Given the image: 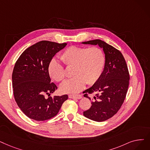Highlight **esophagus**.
<instances>
[{
  "instance_id": "esophagus-1",
  "label": "esophagus",
  "mask_w": 150,
  "mask_h": 150,
  "mask_svg": "<svg viewBox=\"0 0 150 150\" xmlns=\"http://www.w3.org/2000/svg\"><path fill=\"white\" fill-rule=\"evenodd\" d=\"M69 97L70 99H80L82 98V96L80 94L78 95H69Z\"/></svg>"
}]
</instances>
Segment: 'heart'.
Returning a JSON list of instances; mask_svg holds the SVG:
<instances>
[{
    "mask_svg": "<svg viewBox=\"0 0 150 150\" xmlns=\"http://www.w3.org/2000/svg\"><path fill=\"white\" fill-rule=\"evenodd\" d=\"M68 68H72L74 78L64 82L60 86L63 93H76L81 91L86 83L89 85L100 79L105 64V56L98 47L84 48L71 46L65 50L60 56ZM48 73L52 79L59 82L66 77V71L62 65L52 59L48 66Z\"/></svg>",
    "mask_w": 150,
    "mask_h": 150,
    "instance_id": "obj_1",
    "label": "heart"
}]
</instances>
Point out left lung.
I'll return each mask as SVG.
<instances>
[{
  "label": "left lung",
  "mask_w": 150,
  "mask_h": 150,
  "mask_svg": "<svg viewBox=\"0 0 150 150\" xmlns=\"http://www.w3.org/2000/svg\"><path fill=\"white\" fill-rule=\"evenodd\" d=\"M81 43L98 45L105 54V67L100 79L83 92L84 97L92 100V105L83 112V115L91 120L102 122L118 112L125 99L129 81L127 66L121 52L105 42L96 39ZM87 93L96 95L91 100Z\"/></svg>",
  "instance_id": "8db88e82"
}]
</instances>
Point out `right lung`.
<instances>
[{
  "label": "right lung",
  "mask_w": 150,
  "mask_h": 150,
  "mask_svg": "<svg viewBox=\"0 0 150 150\" xmlns=\"http://www.w3.org/2000/svg\"><path fill=\"white\" fill-rule=\"evenodd\" d=\"M66 45V43L40 41L25 50L15 63L12 74L15 99L30 119L45 121L53 118L68 99L67 94L45 96L57 89L51 81L48 66L54 56Z\"/></svg>",
  "instance_id": "obj_1"
}]
</instances>
